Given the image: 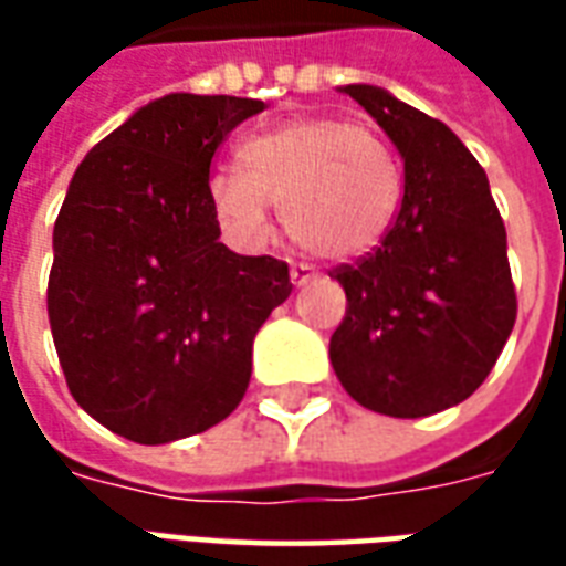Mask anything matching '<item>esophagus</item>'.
Returning a JSON list of instances; mask_svg holds the SVG:
<instances>
[{
  "label": "esophagus",
  "mask_w": 566,
  "mask_h": 566,
  "mask_svg": "<svg viewBox=\"0 0 566 566\" xmlns=\"http://www.w3.org/2000/svg\"><path fill=\"white\" fill-rule=\"evenodd\" d=\"M318 279V272L312 270L308 263H296V266H291V282L296 284V287H303V284L315 282Z\"/></svg>",
  "instance_id": "1"
}]
</instances>
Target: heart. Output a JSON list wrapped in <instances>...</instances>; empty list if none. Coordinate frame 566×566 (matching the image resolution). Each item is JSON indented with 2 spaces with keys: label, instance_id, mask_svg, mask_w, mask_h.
I'll return each mask as SVG.
<instances>
[{
  "label": "heart",
  "instance_id": "heart-1",
  "mask_svg": "<svg viewBox=\"0 0 566 566\" xmlns=\"http://www.w3.org/2000/svg\"><path fill=\"white\" fill-rule=\"evenodd\" d=\"M242 169L209 178L223 230L260 245L272 233L270 206L284 230L321 260L367 254L388 235L403 199V169L379 133L343 117H303L242 142Z\"/></svg>",
  "mask_w": 566,
  "mask_h": 566
}]
</instances>
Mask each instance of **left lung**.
Here are the masks:
<instances>
[{"label": "left lung", "instance_id": "left-lung-1", "mask_svg": "<svg viewBox=\"0 0 566 566\" xmlns=\"http://www.w3.org/2000/svg\"><path fill=\"white\" fill-rule=\"evenodd\" d=\"M403 157L397 221L357 263L331 272L348 308L331 360L357 403L424 418L488 379L515 324L506 227L485 169L463 142L373 84L343 87Z\"/></svg>", "mask_w": 566, "mask_h": 566}]
</instances>
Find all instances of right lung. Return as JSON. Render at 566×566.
<instances>
[{
	"label": "right lung",
	"instance_id": "obj_1",
	"mask_svg": "<svg viewBox=\"0 0 566 566\" xmlns=\"http://www.w3.org/2000/svg\"><path fill=\"white\" fill-rule=\"evenodd\" d=\"M260 99L169 93L81 160L54 223L48 318L75 403L142 446L209 430L251 379L287 263L218 242L214 150Z\"/></svg>",
	"mask_w": 566,
	"mask_h": 566
}]
</instances>
